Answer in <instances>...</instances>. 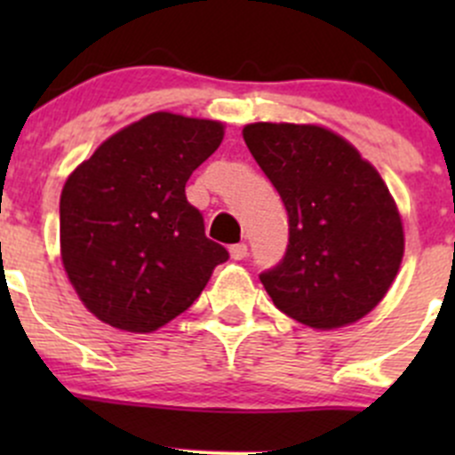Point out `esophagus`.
<instances>
[{
    "label": "esophagus",
    "mask_w": 455,
    "mask_h": 455,
    "mask_svg": "<svg viewBox=\"0 0 455 455\" xmlns=\"http://www.w3.org/2000/svg\"><path fill=\"white\" fill-rule=\"evenodd\" d=\"M228 253H231L233 259H244L246 253H249V246H246L244 242H240V244H233L231 249H228Z\"/></svg>",
    "instance_id": "esophagus-1"
}]
</instances>
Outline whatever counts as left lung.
<instances>
[{
    "label": "left lung",
    "mask_w": 455,
    "mask_h": 455,
    "mask_svg": "<svg viewBox=\"0 0 455 455\" xmlns=\"http://www.w3.org/2000/svg\"><path fill=\"white\" fill-rule=\"evenodd\" d=\"M244 140L288 211V249L259 275L283 315L316 330L355 323L385 297L405 235L387 185L319 125L253 123Z\"/></svg>",
    "instance_id": "1"
}]
</instances>
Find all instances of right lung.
Returning a JSON list of instances; mask_svg holds the SVG:
<instances>
[{
    "label": "right lung",
    "instance_id": "add662e5",
    "mask_svg": "<svg viewBox=\"0 0 455 455\" xmlns=\"http://www.w3.org/2000/svg\"><path fill=\"white\" fill-rule=\"evenodd\" d=\"M222 139V123L156 112L70 173L59 204L63 268L103 323L154 332L185 313L228 259L185 196Z\"/></svg>",
    "mask_w": 455,
    "mask_h": 455
}]
</instances>
